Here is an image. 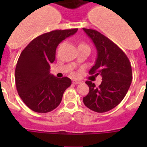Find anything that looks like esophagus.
I'll use <instances>...</instances> for the list:
<instances>
[{"label": "esophagus", "instance_id": "esophagus-1", "mask_svg": "<svg viewBox=\"0 0 147 147\" xmlns=\"http://www.w3.org/2000/svg\"><path fill=\"white\" fill-rule=\"evenodd\" d=\"M72 83H73V84H80V83H81V82H80V81L75 80H72Z\"/></svg>", "mask_w": 147, "mask_h": 147}]
</instances>
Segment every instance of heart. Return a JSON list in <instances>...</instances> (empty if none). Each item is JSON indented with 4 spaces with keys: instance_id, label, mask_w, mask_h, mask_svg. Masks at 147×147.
Instances as JSON below:
<instances>
[{
    "instance_id": "heart-1",
    "label": "heart",
    "mask_w": 147,
    "mask_h": 147,
    "mask_svg": "<svg viewBox=\"0 0 147 147\" xmlns=\"http://www.w3.org/2000/svg\"><path fill=\"white\" fill-rule=\"evenodd\" d=\"M78 46H87V45L84 43H80Z\"/></svg>"
}]
</instances>
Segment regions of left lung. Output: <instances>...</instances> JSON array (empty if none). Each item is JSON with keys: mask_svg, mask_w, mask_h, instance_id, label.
<instances>
[{"mask_svg": "<svg viewBox=\"0 0 147 147\" xmlns=\"http://www.w3.org/2000/svg\"><path fill=\"white\" fill-rule=\"evenodd\" d=\"M96 47L97 57L90 69V75L102 77L99 87L86 81L90 92L83 97L84 105L94 112L102 113L111 110L122 101L132 80L131 66L125 53L112 40L100 32L83 28Z\"/></svg>", "mask_w": 147, "mask_h": 147, "instance_id": "1", "label": "left lung"}]
</instances>
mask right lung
<instances>
[{
	"instance_id": "add662e5",
	"label": "right lung",
	"mask_w": 147,
	"mask_h": 147,
	"mask_svg": "<svg viewBox=\"0 0 147 147\" xmlns=\"http://www.w3.org/2000/svg\"><path fill=\"white\" fill-rule=\"evenodd\" d=\"M78 28L46 32L32 40L22 51L15 72L19 96L32 111L47 113L61 102L63 93L72 84L69 78H57L50 73L57 47Z\"/></svg>"
}]
</instances>
